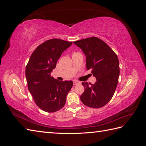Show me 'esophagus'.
<instances>
[{
    "instance_id": "obj_1",
    "label": "esophagus",
    "mask_w": 146,
    "mask_h": 146,
    "mask_svg": "<svg viewBox=\"0 0 146 146\" xmlns=\"http://www.w3.org/2000/svg\"><path fill=\"white\" fill-rule=\"evenodd\" d=\"M80 82H79L78 81H74V85H80Z\"/></svg>"
}]
</instances>
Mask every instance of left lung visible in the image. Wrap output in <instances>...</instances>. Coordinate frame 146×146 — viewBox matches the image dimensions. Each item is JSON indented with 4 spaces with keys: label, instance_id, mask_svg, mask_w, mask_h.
<instances>
[{
    "label": "left lung",
    "instance_id": "left-lung-1",
    "mask_svg": "<svg viewBox=\"0 0 146 146\" xmlns=\"http://www.w3.org/2000/svg\"><path fill=\"white\" fill-rule=\"evenodd\" d=\"M86 55L88 70L96 78L94 84L83 82L85 91L80 96L82 103L91 108H99L111 99L118 83L119 63L116 54L108 44L97 37L74 41Z\"/></svg>",
    "mask_w": 146,
    "mask_h": 146
}]
</instances>
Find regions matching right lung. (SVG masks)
I'll return each instance as SVG.
<instances>
[{
    "label": "right lung",
    "mask_w": 146,
    "mask_h": 146,
    "mask_svg": "<svg viewBox=\"0 0 146 146\" xmlns=\"http://www.w3.org/2000/svg\"><path fill=\"white\" fill-rule=\"evenodd\" d=\"M72 44L60 39L44 42L32 53L26 66L28 89L35 104L46 112L62 108L73 86L72 81L60 82L50 76L62 53Z\"/></svg>",
    "instance_id": "right-lung-1"
}]
</instances>
